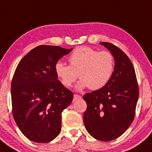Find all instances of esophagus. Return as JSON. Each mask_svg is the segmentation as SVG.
<instances>
[{
  "mask_svg": "<svg viewBox=\"0 0 152 152\" xmlns=\"http://www.w3.org/2000/svg\"><path fill=\"white\" fill-rule=\"evenodd\" d=\"M82 97L79 96V95L77 94H74V96H73V100L74 101H76V100H78V99H80Z\"/></svg>",
  "mask_w": 152,
  "mask_h": 152,
  "instance_id": "34e87169",
  "label": "esophagus"
}]
</instances>
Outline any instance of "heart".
I'll list each match as a JSON object with an SVG mask.
<instances>
[{
    "label": "heart",
    "instance_id": "b5f03b06",
    "mask_svg": "<svg viewBox=\"0 0 152 152\" xmlns=\"http://www.w3.org/2000/svg\"><path fill=\"white\" fill-rule=\"evenodd\" d=\"M70 65L62 62L55 65V72L65 87H70L79 76L77 89H99L104 87L112 77L115 60L111 53L89 47L76 48L68 58Z\"/></svg>",
    "mask_w": 152,
    "mask_h": 152
}]
</instances>
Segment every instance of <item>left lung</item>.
Wrapping results in <instances>:
<instances>
[{"label": "left lung", "mask_w": 152, "mask_h": 152, "mask_svg": "<svg viewBox=\"0 0 152 152\" xmlns=\"http://www.w3.org/2000/svg\"><path fill=\"white\" fill-rule=\"evenodd\" d=\"M115 60L112 77L104 87L83 99L87 103L84 123L90 135L100 141L119 137L133 121L139 88L132 63L123 50L108 42H101Z\"/></svg>", "instance_id": "1"}]
</instances>
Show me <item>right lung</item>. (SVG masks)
<instances>
[{"mask_svg": "<svg viewBox=\"0 0 152 152\" xmlns=\"http://www.w3.org/2000/svg\"><path fill=\"white\" fill-rule=\"evenodd\" d=\"M72 50L41 45L18 65L11 84L12 115L31 141L46 143L61 132L62 111L71 104L73 93L58 80L55 65Z\"/></svg>", "mask_w": 152, "mask_h": 152, "instance_id": "1", "label": "right lung"}]
</instances>
